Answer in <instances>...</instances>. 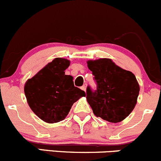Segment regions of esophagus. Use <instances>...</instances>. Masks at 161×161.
<instances>
[{"label": "esophagus", "instance_id": "34e87169", "mask_svg": "<svg viewBox=\"0 0 161 161\" xmlns=\"http://www.w3.org/2000/svg\"><path fill=\"white\" fill-rule=\"evenodd\" d=\"M82 90L86 91V84H85V85H83L82 86Z\"/></svg>", "mask_w": 161, "mask_h": 161}]
</instances>
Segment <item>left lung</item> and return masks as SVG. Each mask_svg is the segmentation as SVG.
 Here are the masks:
<instances>
[{"label":"left lung","instance_id":"8db88e82","mask_svg":"<svg viewBox=\"0 0 161 161\" xmlns=\"http://www.w3.org/2000/svg\"><path fill=\"white\" fill-rule=\"evenodd\" d=\"M97 90L86 89V100L97 117L112 123L127 118L134 109L139 92L135 75L116 65L111 59L88 61Z\"/></svg>","mask_w":161,"mask_h":161}]
</instances>
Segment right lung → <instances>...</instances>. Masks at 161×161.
<instances>
[{
	"instance_id": "right-lung-1",
	"label": "right lung",
	"mask_w": 161,
	"mask_h": 161,
	"mask_svg": "<svg viewBox=\"0 0 161 161\" xmlns=\"http://www.w3.org/2000/svg\"><path fill=\"white\" fill-rule=\"evenodd\" d=\"M70 61L54 58L25 82L24 91L29 106L36 116L47 123L62 121L71 106L86 93L74 86L73 77L64 71Z\"/></svg>"
}]
</instances>
